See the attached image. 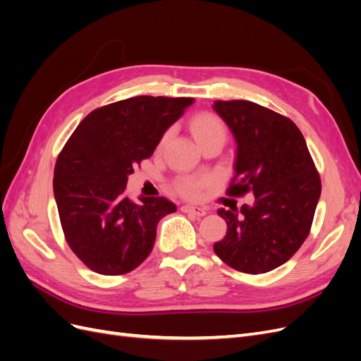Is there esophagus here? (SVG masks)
I'll list each match as a JSON object with an SVG mask.
<instances>
[{"label":"esophagus","mask_w":361,"mask_h":361,"mask_svg":"<svg viewBox=\"0 0 361 361\" xmlns=\"http://www.w3.org/2000/svg\"><path fill=\"white\" fill-rule=\"evenodd\" d=\"M180 211L185 212V214L195 215V216H203V215H206V209H203V207L191 206V204H183V206L180 207Z\"/></svg>","instance_id":"obj_1"}]
</instances>
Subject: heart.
I'll return each instance as SVG.
<instances>
[{"label":"heart","instance_id":"b5f03b06","mask_svg":"<svg viewBox=\"0 0 361 361\" xmlns=\"http://www.w3.org/2000/svg\"><path fill=\"white\" fill-rule=\"evenodd\" d=\"M190 130L195 141L202 146L206 141L214 140V138H226L227 129L223 120L214 113L209 111H202L194 114L190 120ZM170 138V133H164L162 137L158 141L157 150L161 152L164 147L167 146ZM214 178L211 176H182L176 182H174V190L179 195L190 200H199L203 197L206 190L214 187Z\"/></svg>","mask_w":361,"mask_h":361}]
</instances>
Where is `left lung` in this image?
<instances>
[{
    "mask_svg": "<svg viewBox=\"0 0 361 361\" xmlns=\"http://www.w3.org/2000/svg\"><path fill=\"white\" fill-rule=\"evenodd\" d=\"M214 110L236 141L231 197L255 194L244 204L218 215L226 236L215 255L231 268L264 274L288 262L309 236L321 195V178L298 126L286 116L250 101H215Z\"/></svg>",
    "mask_w": 361,
    "mask_h": 361,
    "instance_id": "obj_1",
    "label": "left lung"
}]
</instances>
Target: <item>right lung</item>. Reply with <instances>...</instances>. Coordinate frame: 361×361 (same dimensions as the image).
<instances>
[{
  "mask_svg": "<svg viewBox=\"0 0 361 361\" xmlns=\"http://www.w3.org/2000/svg\"><path fill=\"white\" fill-rule=\"evenodd\" d=\"M192 97L135 96L96 108L66 141L54 169V195L68 245L102 276L143 264L162 216L176 212L164 197L126 194L128 174L154 155L170 125Z\"/></svg>",
  "mask_w": 361,
  "mask_h": 361,
  "instance_id": "add662e5",
  "label": "right lung"
}]
</instances>
